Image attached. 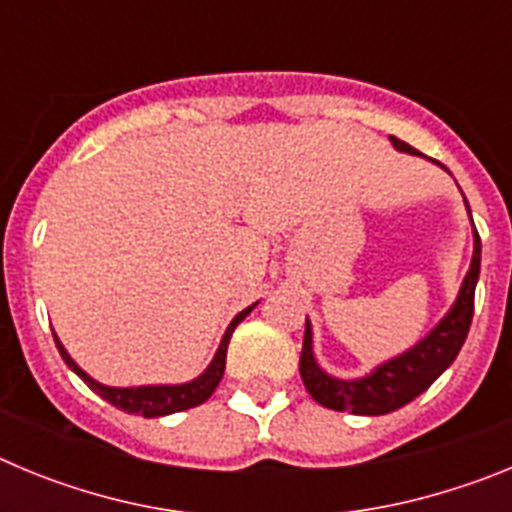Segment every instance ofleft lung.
<instances>
[{"label": "left lung", "mask_w": 512, "mask_h": 512, "mask_svg": "<svg viewBox=\"0 0 512 512\" xmlns=\"http://www.w3.org/2000/svg\"><path fill=\"white\" fill-rule=\"evenodd\" d=\"M390 140L397 151L410 153V156H423V153L415 151L413 146L392 138V135ZM469 217H472V212H469ZM472 235V264H469L467 277L461 282L459 295H456L449 312H446V315L436 323V328L428 330L425 338H420L415 346H410L408 351H402V354L392 356V359L382 361V364L374 366L372 372L364 374V377L338 379L333 377V374L325 372L323 366L318 364V359H315V351H312V323L310 318L305 320L300 374L302 382H305V390L310 392L312 400L320 402L323 408L341 410V413L387 415L392 413V410L402 408V405H408V402L415 400L418 395H423V392L428 390L451 364H454L461 346L467 341L469 325H472L474 289H477L479 264H482V241H479V233L477 228H474V223Z\"/></svg>", "instance_id": "left-lung-1"}]
</instances>
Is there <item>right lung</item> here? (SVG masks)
Here are the masks:
<instances>
[{
  "label": "right lung",
  "mask_w": 512,
  "mask_h": 512,
  "mask_svg": "<svg viewBox=\"0 0 512 512\" xmlns=\"http://www.w3.org/2000/svg\"><path fill=\"white\" fill-rule=\"evenodd\" d=\"M256 305H259V302H253L251 307L241 310L233 320H230L223 341H220V346H217L215 356H212V361L207 364L205 372H202L200 377H194L192 382H182V384L107 387V384H102V382H97V379L89 377V374L84 372V369H81L74 359H71V354L66 351V348H63V343L58 341L56 333H53V341H56L58 354H61V359L66 361V366H69L71 372L79 374V377L89 384V390L97 392V395L104 397V400L110 402V405L125 410V413L143 415V418H164V415L182 413V410L197 408V405H202L205 400H210V395L215 392V387L220 384V379H223L225 356H228V343H230V336H233L235 325L241 323V320L246 318L248 312H251Z\"/></svg>",
  "instance_id": "right-lung-1"
}]
</instances>
